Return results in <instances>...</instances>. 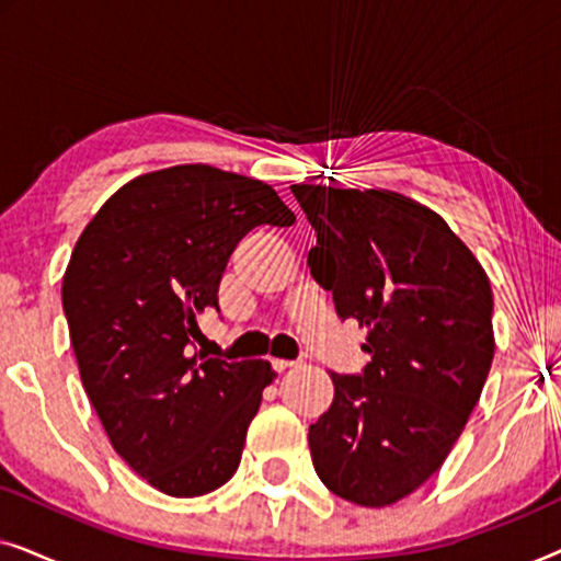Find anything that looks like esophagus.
Segmentation results:
<instances>
[{"instance_id": "obj_1", "label": "esophagus", "mask_w": 561, "mask_h": 561, "mask_svg": "<svg viewBox=\"0 0 561 561\" xmlns=\"http://www.w3.org/2000/svg\"><path fill=\"white\" fill-rule=\"evenodd\" d=\"M273 367L278 373H283V370H288V367H296V359H273Z\"/></svg>"}]
</instances>
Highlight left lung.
<instances>
[{"label": "left lung", "instance_id": "obj_1", "mask_svg": "<svg viewBox=\"0 0 561 561\" xmlns=\"http://www.w3.org/2000/svg\"><path fill=\"white\" fill-rule=\"evenodd\" d=\"M317 232L309 267L336 313L367 327L370 363L332 373L309 426L313 470L344 501L382 508L424 485L480 401L495 355L493 290L439 214L393 191L290 186Z\"/></svg>", "mask_w": 561, "mask_h": 561}]
</instances>
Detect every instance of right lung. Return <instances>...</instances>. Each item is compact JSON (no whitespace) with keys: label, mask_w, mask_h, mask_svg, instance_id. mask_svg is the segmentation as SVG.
<instances>
[{"label":"right lung","mask_w":561,"mask_h":561,"mask_svg":"<svg viewBox=\"0 0 561 561\" xmlns=\"http://www.w3.org/2000/svg\"><path fill=\"white\" fill-rule=\"evenodd\" d=\"M294 221L263 181L175 165L125 183L76 242L64 313L83 390L114 451L160 493H211L240 467L271 363L194 352L196 317L219 311L250 229Z\"/></svg>","instance_id":"add662e5"}]
</instances>
